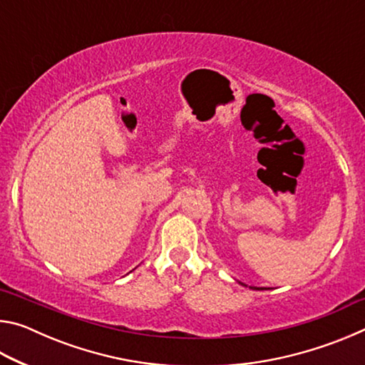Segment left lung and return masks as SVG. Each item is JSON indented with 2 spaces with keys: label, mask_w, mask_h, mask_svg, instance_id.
I'll return each mask as SVG.
<instances>
[{
  "label": "left lung",
  "mask_w": 365,
  "mask_h": 365,
  "mask_svg": "<svg viewBox=\"0 0 365 365\" xmlns=\"http://www.w3.org/2000/svg\"><path fill=\"white\" fill-rule=\"evenodd\" d=\"M242 285H243V287H246V285H245V283H242ZM251 288H252V287H251ZM255 289H262V288H255Z\"/></svg>",
  "instance_id": "1"
}]
</instances>
